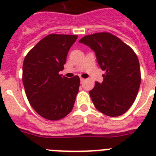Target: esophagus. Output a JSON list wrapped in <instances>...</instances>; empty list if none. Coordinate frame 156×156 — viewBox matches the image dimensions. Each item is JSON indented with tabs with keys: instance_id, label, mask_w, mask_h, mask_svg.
Wrapping results in <instances>:
<instances>
[{
	"instance_id": "1",
	"label": "esophagus",
	"mask_w": 156,
	"mask_h": 156,
	"mask_svg": "<svg viewBox=\"0 0 156 156\" xmlns=\"http://www.w3.org/2000/svg\"><path fill=\"white\" fill-rule=\"evenodd\" d=\"M84 81H85L84 78H82V77H81V78H80V82L81 83H83V82H84Z\"/></svg>"
}]
</instances>
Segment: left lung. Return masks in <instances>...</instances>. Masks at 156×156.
Here are the masks:
<instances>
[{"label":"left lung","mask_w":156,"mask_h":156,"mask_svg":"<svg viewBox=\"0 0 156 156\" xmlns=\"http://www.w3.org/2000/svg\"><path fill=\"white\" fill-rule=\"evenodd\" d=\"M94 51L101 69L105 71L101 83L90 90L94 105L112 117L125 113L133 105L140 84L137 55L129 45L108 32L87 35L79 41Z\"/></svg>","instance_id":"left-lung-1"}]
</instances>
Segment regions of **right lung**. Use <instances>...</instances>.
I'll return each instance as SVG.
<instances>
[{
    "label": "right lung",
    "instance_id": "right-lung-1",
    "mask_svg": "<svg viewBox=\"0 0 156 156\" xmlns=\"http://www.w3.org/2000/svg\"><path fill=\"white\" fill-rule=\"evenodd\" d=\"M77 35L51 34L28 52L23 66V83L30 105L44 119L59 120L73 108L80 77L62 76L69 48Z\"/></svg>",
    "mask_w": 156,
    "mask_h": 156
}]
</instances>
